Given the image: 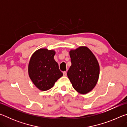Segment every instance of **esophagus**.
I'll return each mask as SVG.
<instances>
[{"label": "esophagus", "mask_w": 127, "mask_h": 127, "mask_svg": "<svg viewBox=\"0 0 127 127\" xmlns=\"http://www.w3.org/2000/svg\"><path fill=\"white\" fill-rule=\"evenodd\" d=\"M63 76H66V71L63 72Z\"/></svg>", "instance_id": "34e87169"}]
</instances>
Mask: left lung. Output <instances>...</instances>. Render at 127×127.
Wrapping results in <instances>:
<instances>
[{
  "instance_id": "obj_1",
  "label": "left lung",
  "mask_w": 127,
  "mask_h": 127,
  "mask_svg": "<svg viewBox=\"0 0 127 127\" xmlns=\"http://www.w3.org/2000/svg\"><path fill=\"white\" fill-rule=\"evenodd\" d=\"M72 65L67 76L74 89L81 94L92 91L100 74L99 64L95 56L86 46L69 51Z\"/></svg>"
}]
</instances>
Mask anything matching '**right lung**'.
<instances>
[{"mask_svg":"<svg viewBox=\"0 0 127 127\" xmlns=\"http://www.w3.org/2000/svg\"><path fill=\"white\" fill-rule=\"evenodd\" d=\"M55 51L48 49H40L30 58L28 72L33 84L41 91L50 89L55 82L63 76L58 64L54 57Z\"/></svg>","mask_w":127,"mask_h":127,"instance_id":"add662e5","label":"right lung"}]
</instances>
